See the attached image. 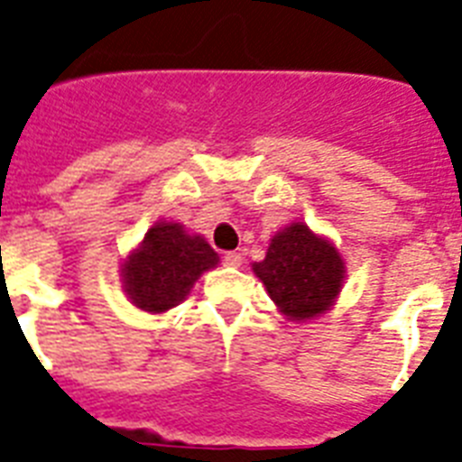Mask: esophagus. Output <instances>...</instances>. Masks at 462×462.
Masks as SVG:
<instances>
[{
    "label": "esophagus",
    "instance_id": "obj_1",
    "mask_svg": "<svg viewBox=\"0 0 462 462\" xmlns=\"http://www.w3.org/2000/svg\"><path fill=\"white\" fill-rule=\"evenodd\" d=\"M224 264H226V266H240V264H243V254H240V253H226V254H224Z\"/></svg>",
    "mask_w": 462,
    "mask_h": 462
}]
</instances>
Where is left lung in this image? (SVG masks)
I'll list each match as a JSON object with an SVG mask.
<instances>
[{
    "label": "left lung",
    "mask_w": 462,
    "mask_h": 462,
    "mask_svg": "<svg viewBox=\"0 0 462 462\" xmlns=\"http://www.w3.org/2000/svg\"><path fill=\"white\" fill-rule=\"evenodd\" d=\"M253 272L288 319L307 321L340 295L345 262L330 240L297 222L273 236L269 253L254 262Z\"/></svg>",
    "instance_id": "left-lung-1"
}]
</instances>
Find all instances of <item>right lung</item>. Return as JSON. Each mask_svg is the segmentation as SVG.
<instances>
[{
    "mask_svg": "<svg viewBox=\"0 0 462 462\" xmlns=\"http://www.w3.org/2000/svg\"><path fill=\"white\" fill-rule=\"evenodd\" d=\"M219 254L200 236L179 224L160 222L122 264V288L134 307L162 314L184 302L200 273L217 266Z\"/></svg>",
    "mask_w": 462,
    "mask_h": 462,
    "instance_id": "add662e5",
    "label": "right lung"
}]
</instances>
